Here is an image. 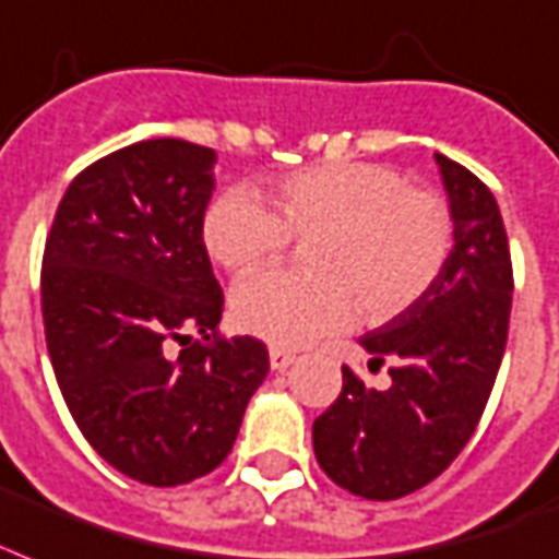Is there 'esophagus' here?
I'll return each instance as SVG.
<instances>
[{
    "mask_svg": "<svg viewBox=\"0 0 559 559\" xmlns=\"http://www.w3.org/2000/svg\"><path fill=\"white\" fill-rule=\"evenodd\" d=\"M289 364H296V352H287V348L272 346L270 348V366L275 372H284Z\"/></svg>",
    "mask_w": 559,
    "mask_h": 559,
    "instance_id": "esophagus-1",
    "label": "esophagus"
}]
</instances>
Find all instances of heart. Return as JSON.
<instances>
[{"instance_id": "heart-1", "label": "heart", "mask_w": 559, "mask_h": 559, "mask_svg": "<svg viewBox=\"0 0 559 559\" xmlns=\"http://www.w3.org/2000/svg\"><path fill=\"white\" fill-rule=\"evenodd\" d=\"M272 207L242 187L225 190L202 216V242L228 272L308 242L313 272L263 270L237 284L231 313L246 334L305 346L343 331L364 310L386 322L437 284L451 251V211L383 164L336 160L296 169L272 185Z\"/></svg>"}]
</instances>
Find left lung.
Segmentation results:
<instances>
[{"label": "left lung", "mask_w": 559, "mask_h": 559, "mask_svg": "<svg viewBox=\"0 0 559 559\" xmlns=\"http://www.w3.org/2000/svg\"><path fill=\"white\" fill-rule=\"evenodd\" d=\"M454 249L440 278L360 346L393 383L366 386L343 366V393L313 421V451L336 487L369 501L411 496L451 466L478 428L504 357L513 263L496 195L466 166L437 155Z\"/></svg>", "instance_id": "left-lung-1"}]
</instances>
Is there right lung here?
I'll return each mask as SVG.
<instances>
[{
  "instance_id": "obj_1",
  "label": "right lung",
  "mask_w": 559,
  "mask_h": 559,
  "mask_svg": "<svg viewBox=\"0 0 559 559\" xmlns=\"http://www.w3.org/2000/svg\"><path fill=\"white\" fill-rule=\"evenodd\" d=\"M213 160L176 138L99 157L67 187L43 249L63 402L99 457L148 487L219 466L270 372L261 340L216 331L225 298L202 242ZM190 330L203 340L191 344Z\"/></svg>"
}]
</instances>
